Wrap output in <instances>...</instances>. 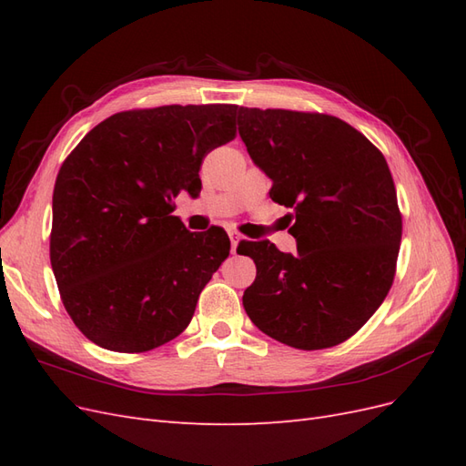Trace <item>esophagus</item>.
Masks as SVG:
<instances>
[{"instance_id":"34e87169","label":"esophagus","mask_w":466,"mask_h":466,"mask_svg":"<svg viewBox=\"0 0 466 466\" xmlns=\"http://www.w3.org/2000/svg\"><path fill=\"white\" fill-rule=\"evenodd\" d=\"M229 238H231V252H235L238 241H241V237H238L237 233H233V231H229Z\"/></svg>"}]
</instances>
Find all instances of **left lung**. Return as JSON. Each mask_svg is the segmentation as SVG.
Here are the masks:
<instances>
[{"label":"left lung","mask_w":466,"mask_h":466,"mask_svg":"<svg viewBox=\"0 0 466 466\" xmlns=\"http://www.w3.org/2000/svg\"><path fill=\"white\" fill-rule=\"evenodd\" d=\"M238 136L272 180L270 198L295 211L298 255L243 241L257 264L248 319L274 340L322 350L354 336L394 279L402 218L389 165L344 120L281 108H238Z\"/></svg>","instance_id":"1"}]
</instances>
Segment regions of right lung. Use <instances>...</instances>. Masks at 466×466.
Wrapping results in <instances>:
<instances>
[{
    "mask_svg": "<svg viewBox=\"0 0 466 466\" xmlns=\"http://www.w3.org/2000/svg\"><path fill=\"white\" fill-rule=\"evenodd\" d=\"M237 110L118 112L67 155L52 196L50 262L66 311L96 346L137 354L188 327L231 243L221 228L190 233L173 200L198 196L202 159L235 137Z\"/></svg>",
    "mask_w": 466,
    "mask_h": 466,
    "instance_id": "obj_1",
    "label": "right lung"
}]
</instances>
